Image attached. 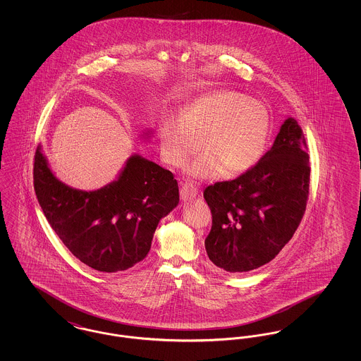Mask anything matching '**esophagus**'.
<instances>
[{
  "label": "esophagus",
  "instance_id": "1",
  "mask_svg": "<svg viewBox=\"0 0 361 361\" xmlns=\"http://www.w3.org/2000/svg\"><path fill=\"white\" fill-rule=\"evenodd\" d=\"M197 193H199V190L192 183H184L181 185V189H180V196H181V199L184 202L185 200H190V199H195L197 196Z\"/></svg>",
  "mask_w": 361,
  "mask_h": 361
}]
</instances>
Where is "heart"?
I'll use <instances>...</instances> for the list:
<instances>
[{
    "label": "heart",
    "mask_w": 361,
    "mask_h": 361,
    "mask_svg": "<svg viewBox=\"0 0 361 361\" xmlns=\"http://www.w3.org/2000/svg\"><path fill=\"white\" fill-rule=\"evenodd\" d=\"M271 131L267 106L234 90H215L195 99L159 128L162 159L174 168L188 162L199 150L203 154L188 166L197 178L240 176L253 169L265 154Z\"/></svg>",
    "instance_id": "1"
}]
</instances>
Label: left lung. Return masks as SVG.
I'll use <instances>...</instances> for the list:
<instances>
[{
  "mask_svg": "<svg viewBox=\"0 0 361 361\" xmlns=\"http://www.w3.org/2000/svg\"><path fill=\"white\" fill-rule=\"evenodd\" d=\"M309 158L302 128L288 118L253 169L204 189L212 214L204 245L216 267L257 269L290 242L309 200Z\"/></svg>",
  "mask_w": 361,
  "mask_h": 361,
  "instance_id": "left-lung-1",
  "label": "left lung"
}]
</instances>
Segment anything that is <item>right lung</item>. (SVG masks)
<instances>
[{
	"label": "right lung",
	"instance_id": "obj_1",
	"mask_svg": "<svg viewBox=\"0 0 361 361\" xmlns=\"http://www.w3.org/2000/svg\"><path fill=\"white\" fill-rule=\"evenodd\" d=\"M34 188L55 234L100 272L126 271L146 257L158 222L180 200L173 173L140 155L127 161L116 181L85 192L56 180L37 147Z\"/></svg>",
	"mask_w": 361,
	"mask_h": 361
}]
</instances>
